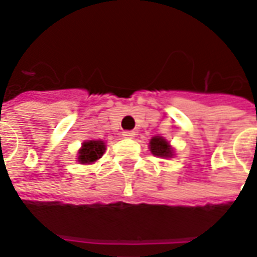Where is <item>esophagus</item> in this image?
I'll use <instances>...</instances> for the list:
<instances>
[{"label": "esophagus", "mask_w": 257, "mask_h": 257, "mask_svg": "<svg viewBox=\"0 0 257 257\" xmlns=\"http://www.w3.org/2000/svg\"><path fill=\"white\" fill-rule=\"evenodd\" d=\"M136 132L135 131H125L122 134L123 138H126V139H134V138H136Z\"/></svg>", "instance_id": "1"}]
</instances>
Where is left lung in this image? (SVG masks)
Masks as SVG:
<instances>
[{
    "instance_id": "1",
    "label": "left lung",
    "mask_w": 257,
    "mask_h": 257,
    "mask_svg": "<svg viewBox=\"0 0 257 257\" xmlns=\"http://www.w3.org/2000/svg\"><path fill=\"white\" fill-rule=\"evenodd\" d=\"M150 151L157 157H172V147L169 146L167 140L162 139L161 136H156L150 140Z\"/></svg>"
}]
</instances>
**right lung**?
I'll return each instance as SVG.
<instances>
[{"label": "right lung", "instance_id": "right-lung-1", "mask_svg": "<svg viewBox=\"0 0 257 257\" xmlns=\"http://www.w3.org/2000/svg\"><path fill=\"white\" fill-rule=\"evenodd\" d=\"M106 150V146L101 140H89L82 145V149L78 153V161L81 164H90L101 158Z\"/></svg>", "mask_w": 257, "mask_h": 257}]
</instances>
